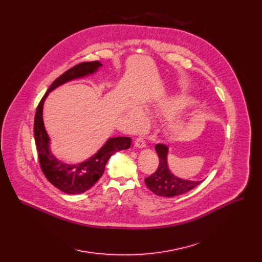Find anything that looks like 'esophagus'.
<instances>
[{
    "instance_id": "1",
    "label": "esophagus",
    "mask_w": 262,
    "mask_h": 262,
    "mask_svg": "<svg viewBox=\"0 0 262 262\" xmlns=\"http://www.w3.org/2000/svg\"><path fill=\"white\" fill-rule=\"evenodd\" d=\"M145 146H146V143H145V140L142 137H139V138L136 139L135 147H137V148H144Z\"/></svg>"
}]
</instances>
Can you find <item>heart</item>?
I'll list each match as a JSON object with an SVG mask.
<instances>
[{
  "instance_id": "heart-1",
  "label": "heart",
  "mask_w": 262,
  "mask_h": 262,
  "mask_svg": "<svg viewBox=\"0 0 262 262\" xmlns=\"http://www.w3.org/2000/svg\"><path fill=\"white\" fill-rule=\"evenodd\" d=\"M192 105V101L182 98V97H173L161 102H158L154 106L149 107L148 112L155 116L162 117H171L177 115L181 112L188 110ZM125 114L132 121L134 126H141L146 121V116L144 111L140 106H129L125 110ZM185 128V123L180 120H176L170 123L169 129L174 134H180Z\"/></svg>"
}]
</instances>
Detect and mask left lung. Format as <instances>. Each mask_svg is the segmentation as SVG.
Listing matches in <instances>:
<instances>
[{
	"instance_id": "obj_1",
	"label": "left lung",
	"mask_w": 262,
	"mask_h": 262,
	"mask_svg": "<svg viewBox=\"0 0 262 262\" xmlns=\"http://www.w3.org/2000/svg\"><path fill=\"white\" fill-rule=\"evenodd\" d=\"M156 151L160 159L158 170L149 177L145 178L147 188L156 195L162 197H174L182 195L193 190L203 181L188 180L175 176L168 167L167 157L169 148L165 144H157Z\"/></svg>"
}]
</instances>
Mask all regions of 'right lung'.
Segmentation results:
<instances>
[{
    "label": "right lung",
    "mask_w": 262,
    "mask_h": 262,
    "mask_svg": "<svg viewBox=\"0 0 262 262\" xmlns=\"http://www.w3.org/2000/svg\"><path fill=\"white\" fill-rule=\"evenodd\" d=\"M102 64L99 61L80 63L65 71L54 81L36 110L34 119V138L39 164L47 179L62 192L70 195L82 194L91 189L102 176L108 159L119 150L128 149L132 140L128 137L110 138L99 150L79 164H66L58 160L51 151L50 137L43 123V104L53 90L59 86L95 73Z\"/></svg>",
    "instance_id": "add662e5"
}]
</instances>
